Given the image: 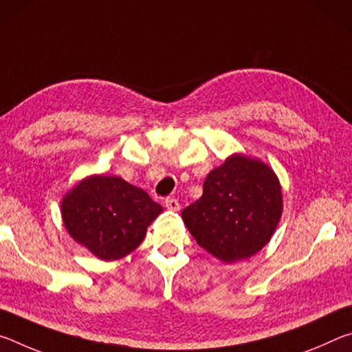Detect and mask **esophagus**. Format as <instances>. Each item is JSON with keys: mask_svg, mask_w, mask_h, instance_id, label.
Wrapping results in <instances>:
<instances>
[{"mask_svg": "<svg viewBox=\"0 0 352 352\" xmlns=\"http://www.w3.org/2000/svg\"><path fill=\"white\" fill-rule=\"evenodd\" d=\"M164 205H166V208H168V210H170V211H180V204H178V200L177 199H174V197H168L164 200Z\"/></svg>", "mask_w": 352, "mask_h": 352, "instance_id": "obj_1", "label": "esophagus"}]
</instances>
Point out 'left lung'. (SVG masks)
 <instances>
[{
    "instance_id": "left-lung-1",
    "label": "left lung",
    "mask_w": 352,
    "mask_h": 352,
    "mask_svg": "<svg viewBox=\"0 0 352 352\" xmlns=\"http://www.w3.org/2000/svg\"><path fill=\"white\" fill-rule=\"evenodd\" d=\"M283 214L281 183L269 164L233 153L212 169L204 194L182 212L201 248L233 264L261 252Z\"/></svg>"
}]
</instances>
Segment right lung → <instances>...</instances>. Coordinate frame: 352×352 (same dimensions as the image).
Wrapping results in <instances>:
<instances>
[{"label": "right lung", "instance_id": "obj_1", "mask_svg": "<svg viewBox=\"0 0 352 352\" xmlns=\"http://www.w3.org/2000/svg\"><path fill=\"white\" fill-rule=\"evenodd\" d=\"M163 211L144 189L116 175L85 177L63 195L60 212L68 234L102 261L122 259L144 241Z\"/></svg>", "mask_w": 352, "mask_h": 352}]
</instances>
